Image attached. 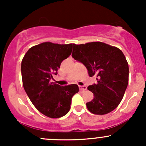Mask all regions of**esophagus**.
Masks as SVG:
<instances>
[{"label":"esophagus","instance_id":"34e87169","mask_svg":"<svg viewBox=\"0 0 146 146\" xmlns=\"http://www.w3.org/2000/svg\"><path fill=\"white\" fill-rule=\"evenodd\" d=\"M79 89L80 90H87V86L86 85H79Z\"/></svg>","mask_w":146,"mask_h":146}]
</instances>
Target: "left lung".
<instances>
[{"label": "left lung", "mask_w": 146, "mask_h": 146, "mask_svg": "<svg viewBox=\"0 0 146 146\" xmlns=\"http://www.w3.org/2000/svg\"><path fill=\"white\" fill-rule=\"evenodd\" d=\"M72 57L86 67L90 77H97L98 82L88 88L94 95L92 100L86 103L88 110L103 115L115 110L129 83V65L123 52L115 46L94 42L73 44Z\"/></svg>", "instance_id": "obj_1"}]
</instances>
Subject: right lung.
<instances>
[{
	"label": "right lung",
	"instance_id": "obj_1",
	"mask_svg": "<svg viewBox=\"0 0 146 146\" xmlns=\"http://www.w3.org/2000/svg\"><path fill=\"white\" fill-rule=\"evenodd\" d=\"M72 48L73 44L44 42L31 47L22 61L25 90L36 110L50 118L66 115L70 109L72 98L79 91L76 84L61 86L51 82Z\"/></svg>",
	"mask_w": 146,
	"mask_h": 146
}]
</instances>
